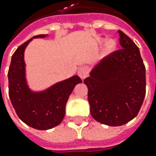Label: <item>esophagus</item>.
<instances>
[{"label": "esophagus", "instance_id": "obj_1", "mask_svg": "<svg viewBox=\"0 0 156 156\" xmlns=\"http://www.w3.org/2000/svg\"><path fill=\"white\" fill-rule=\"evenodd\" d=\"M88 75V67L87 66H82L78 69V75L81 79H85Z\"/></svg>", "mask_w": 156, "mask_h": 156}]
</instances>
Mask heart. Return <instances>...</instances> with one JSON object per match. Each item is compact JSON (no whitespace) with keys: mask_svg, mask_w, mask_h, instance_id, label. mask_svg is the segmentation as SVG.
Wrapping results in <instances>:
<instances>
[{"mask_svg":"<svg viewBox=\"0 0 156 156\" xmlns=\"http://www.w3.org/2000/svg\"><path fill=\"white\" fill-rule=\"evenodd\" d=\"M116 41L115 40H107L104 44V50L107 54H110L116 48Z\"/></svg>","mask_w":156,"mask_h":156,"instance_id":"obj_1","label":"heart"}]
</instances>
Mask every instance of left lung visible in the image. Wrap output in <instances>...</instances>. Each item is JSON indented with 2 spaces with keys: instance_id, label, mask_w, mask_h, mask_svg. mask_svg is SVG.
<instances>
[{
  "instance_id": "1",
  "label": "left lung",
  "mask_w": 156,
  "mask_h": 156,
  "mask_svg": "<svg viewBox=\"0 0 156 156\" xmlns=\"http://www.w3.org/2000/svg\"><path fill=\"white\" fill-rule=\"evenodd\" d=\"M122 49L104 57L84 80L93 118L122 126L139 113L146 94V69L139 48L118 30Z\"/></svg>"
}]
</instances>
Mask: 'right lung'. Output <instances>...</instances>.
Instances as JSON below:
<instances>
[{"mask_svg":"<svg viewBox=\"0 0 156 156\" xmlns=\"http://www.w3.org/2000/svg\"><path fill=\"white\" fill-rule=\"evenodd\" d=\"M47 36L35 35L20 46L12 55L8 73L9 98L17 115L23 122L39 130L53 129L62 122L69 95L75 85L82 82L78 75H74L41 91L29 87L24 52L32 40Z\"/></svg>","mask_w":156,"mask_h":156,"instance_id":"obj_1","label":"right lung"}]
</instances>
